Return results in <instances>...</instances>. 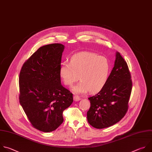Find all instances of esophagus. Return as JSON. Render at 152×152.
<instances>
[{
	"mask_svg": "<svg viewBox=\"0 0 152 152\" xmlns=\"http://www.w3.org/2000/svg\"><path fill=\"white\" fill-rule=\"evenodd\" d=\"M81 99V98L80 96H78V95H74V100L75 101H78Z\"/></svg>",
	"mask_w": 152,
	"mask_h": 152,
	"instance_id": "esophagus-1",
	"label": "esophagus"
}]
</instances>
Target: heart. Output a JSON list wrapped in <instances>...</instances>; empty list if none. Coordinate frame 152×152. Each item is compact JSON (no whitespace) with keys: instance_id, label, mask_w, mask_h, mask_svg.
<instances>
[{"instance_id":"obj_1","label":"heart","mask_w":152,"mask_h":152,"mask_svg":"<svg viewBox=\"0 0 152 152\" xmlns=\"http://www.w3.org/2000/svg\"><path fill=\"white\" fill-rule=\"evenodd\" d=\"M109 72L108 59L88 51L74 55L69 64L63 63L60 68V75L67 86L71 87L79 76L80 82L72 88L77 94L99 92L105 85Z\"/></svg>"}]
</instances>
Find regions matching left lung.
<instances>
[{
	"instance_id": "left-lung-1",
	"label": "left lung",
	"mask_w": 152,
	"mask_h": 152,
	"mask_svg": "<svg viewBox=\"0 0 152 152\" xmlns=\"http://www.w3.org/2000/svg\"><path fill=\"white\" fill-rule=\"evenodd\" d=\"M114 66L104 87L88 98L90 107L87 113L88 123L96 129L110 127L126 114L132 92V82L126 62L116 53Z\"/></svg>"
}]
</instances>
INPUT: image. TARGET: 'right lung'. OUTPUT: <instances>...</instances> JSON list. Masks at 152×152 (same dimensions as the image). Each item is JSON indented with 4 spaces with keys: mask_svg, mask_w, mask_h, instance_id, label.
<instances>
[{
    "mask_svg": "<svg viewBox=\"0 0 152 152\" xmlns=\"http://www.w3.org/2000/svg\"><path fill=\"white\" fill-rule=\"evenodd\" d=\"M64 47L61 44L40 47L20 72V104L32 126L44 132L56 130L63 123V112L73 102L72 94L60 81Z\"/></svg>",
    "mask_w": 152,
    "mask_h": 152,
    "instance_id": "obj_1",
    "label": "right lung"
}]
</instances>
